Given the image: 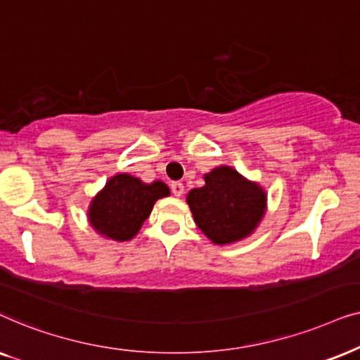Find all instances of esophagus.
<instances>
[{
    "label": "esophagus",
    "mask_w": 360,
    "mask_h": 360,
    "mask_svg": "<svg viewBox=\"0 0 360 360\" xmlns=\"http://www.w3.org/2000/svg\"><path fill=\"white\" fill-rule=\"evenodd\" d=\"M171 191H172V194L179 198V195L184 194V184L179 183V181H176V183H171Z\"/></svg>",
    "instance_id": "34e87169"
}]
</instances>
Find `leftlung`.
Returning a JSON list of instances; mask_svg holds the SVG:
<instances>
[{
  "label": "left lung",
  "mask_w": 360,
  "mask_h": 360,
  "mask_svg": "<svg viewBox=\"0 0 360 360\" xmlns=\"http://www.w3.org/2000/svg\"><path fill=\"white\" fill-rule=\"evenodd\" d=\"M205 186L188 194L198 227L214 243H230L252 233L265 212L266 195L232 167H215Z\"/></svg>",
  "instance_id": "1"
}]
</instances>
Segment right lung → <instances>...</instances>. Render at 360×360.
<instances>
[{
	"label": "right lung",
	"instance_id": "add662e5",
	"mask_svg": "<svg viewBox=\"0 0 360 360\" xmlns=\"http://www.w3.org/2000/svg\"><path fill=\"white\" fill-rule=\"evenodd\" d=\"M165 195H169V189L161 181L145 184L130 174H118L92 200L90 224L112 240H130L150 217L156 200Z\"/></svg>",
	"mask_w": 360,
	"mask_h": 360
}]
</instances>
